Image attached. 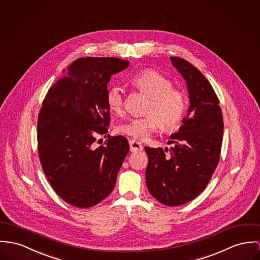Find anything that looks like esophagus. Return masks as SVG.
Returning <instances> with one entry per match:
<instances>
[{"mask_svg":"<svg viewBox=\"0 0 260 260\" xmlns=\"http://www.w3.org/2000/svg\"><path fill=\"white\" fill-rule=\"evenodd\" d=\"M129 148H131V151L133 152H137V151H140L142 150V144L140 143V141L136 140H129Z\"/></svg>","mask_w":260,"mask_h":260,"instance_id":"34e87169","label":"esophagus"}]
</instances>
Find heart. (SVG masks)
Segmentation results:
<instances>
[{"label":"heart","instance_id":"1","mask_svg":"<svg viewBox=\"0 0 260 260\" xmlns=\"http://www.w3.org/2000/svg\"><path fill=\"white\" fill-rule=\"evenodd\" d=\"M131 83L140 92L150 97L146 108L148 115L121 122L117 127L118 133L144 140L156 132L159 126L165 132L179 126L189 107L188 96L183 90L173 88L172 81L152 69L143 70L134 75ZM107 104L113 113L122 114L125 96L120 86L112 85L109 88Z\"/></svg>","mask_w":260,"mask_h":260}]
</instances>
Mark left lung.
Returning a JSON list of instances; mask_svg holds the SVG:
<instances>
[{"label":"left lung","mask_w":260,"mask_h":260,"mask_svg":"<svg viewBox=\"0 0 260 260\" xmlns=\"http://www.w3.org/2000/svg\"><path fill=\"white\" fill-rule=\"evenodd\" d=\"M170 59L186 80L190 108L179 132L170 136V149L144 148L148 156L145 178L156 200L180 206L199 196L212 178L220 161L223 121L210 82L187 60Z\"/></svg>","instance_id":"8db88e82"}]
</instances>
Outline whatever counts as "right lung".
Masks as SVG:
<instances>
[{
    "mask_svg": "<svg viewBox=\"0 0 260 260\" xmlns=\"http://www.w3.org/2000/svg\"><path fill=\"white\" fill-rule=\"evenodd\" d=\"M129 62L115 57H82L53 84L40 108L38 149L42 170L62 200L90 208L113 191L128 141L108 135L107 85ZM107 135L103 146L93 144Z\"/></svg>",
    "mask_w": 260,
    "mask_h": 260,
    "instance_id": "1",
    "label": "right lung"
}]
</instances>
